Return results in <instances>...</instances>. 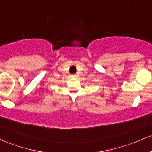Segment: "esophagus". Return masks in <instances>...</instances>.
Returning <instances> with one entry per match:
<instances>
[{"instance_id": "1", "label": "esophagus", "mask_w": 152, "mask_h": 152, "mask_svg": "<svg viewBox=\"0 0 152 152\" xmlns=\"http://www.w3.org/2000/svg\"><path fill=\"white\" fill-rule=\"evenodd\" d=\"M76 75H75V74H73V75H71V77L72 78H76Z\"/></svg>"}]
</instances>
